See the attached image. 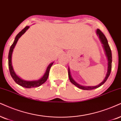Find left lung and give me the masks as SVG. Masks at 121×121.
Masks as SVG:
<instances>
[{"label": "left lung", "mask_w": 121, "mask_h": 121, "mask_svg": "<svg viewBox=\"0 0 121 121\" xmlns=\"http://www.w3.org/2000/svg\"><path fill=\"white\" fill-rule=\"evenodd\" d=\"M97 34L98 35V36L99 37V39H100V41H101L102 43L103 44V46L104 47V49L105 54H106L107 57L108 59V69H107V72L106 75H105V78L104 79V80H103L101 83L99 84V85H96V86H82L79 84H78L77 82H75L74 80V79L72 78L71 76V74H70V69L69 68L68 69V74H69V78L70 81L71 82V83H73V84L75 85L76 86H77L78 88L82 89V90H93L94 89H96L97 88H99V86H100L101 85L103 84L104 82H106V80H107V79L109 77L110 74H111V71L112 70V52H111V50L110 48V47L109 45H108V41L107 39H106L105 36H104V35L103 34V32L100 30L99 29H97Z\"/></svg>", "instance_id": "obj_1"}]
</instances>
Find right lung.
Instances as JSON below:
<instances>
[{"label": "right lung", "instance_id": "right-lung-1", "mask_svg": "<svg viewBox=\"0 0 121 121\" xmlns=\"http://www.w3.org/2000/svg\"><path fill=\"white\" fill-rule=\"evenodd\" d=\"M30 28L29 26H26L24 29L21 30L20 32L18 33V34L17 35L16 38H15L14 41L12 44L11 46L10 47L9 52V55H8V66H9V69L10 74V75L12 77V78L13 79V80L15 81V82H16L17 84H18V85H21L23 87H24V88H35V87H38L39 86L41 85L44 82H46V81L47 80V78H48V75H49V72L50 70L51 67L52 65L53 62H51V64H50L48 65V66L46 69V72L43 75L41 79H39V80H33V81H26L20 78L19 76L17 75V74L15 73L14 71L13 66H12V53H13V49L14 48L15 46L16 45L17 43V41L20 37L22 36L27 31V30Z\"/></svg>", "mask_w": 121, "mask_h": 121}]
</instances>
